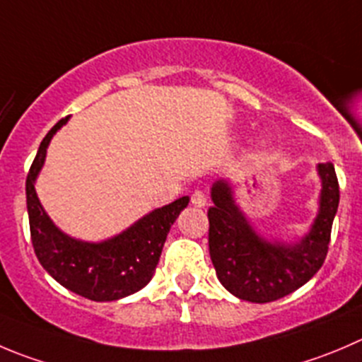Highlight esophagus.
I'll use <instances>...</instances> for the list:
<instances>
[{"instance_id": "esophagus-1", "label": "esophagus", "mask_w": 362, "mask_h": 362, "mask_svg": "<svg viewBox=\"0 0 362 362\" xmlns=\"http://www.w3.org/2000/svg\"><path fill=\"white\" fill-rule=\"evenodd\" d=\"M192 204L197 206V208H204V206L208 204V197H206L204 192L195 190L194 194H192Z\"/></svg>"}]
</instances>
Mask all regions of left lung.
<instances>
[{
  "label": "left lung",
  "mask_w": 362,
  "mask_h": 362,
  "mask_svg": "<svg viewBox=\"0 0 362 362\" xmlns=\"http://www.w3.org/2000/svg\"><path fill=\"white\" fill-rule=\"evenodd\" d=\"M322 177L320 211L300 243L284 245L259 238L233 201L226 181L211 188L208 209L209 256L216 277L242 300L264 304L293 293L322 268L339 204V183L332 163L318 165Z\"/></svg>",
  "instance_id": "8db88e82"
}]
</instances>
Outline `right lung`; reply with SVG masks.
<instances>
[{
    "label": "right lung",
    "mask_w": 362,
    "mask_h": 362,
    "mask_svg": "<svg viewBox=\"0 0 362 362\" xmlns=\"http://www.w3.org/2000/svg\"><path fill=\"white\" fill-rule=\"evenodd\" d=\"M65 120H58L44 136L26 177V206L33 250L44 270L67 290L88 300H119L142 290L151 281L168 230L190 199L181 197L154 209L122 235L103 243L69 238L46 215L33 187L44 165L49 140Z\"/></svg>",
    "instance_id": "obj_1"
}]
</instances>
